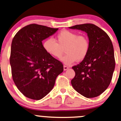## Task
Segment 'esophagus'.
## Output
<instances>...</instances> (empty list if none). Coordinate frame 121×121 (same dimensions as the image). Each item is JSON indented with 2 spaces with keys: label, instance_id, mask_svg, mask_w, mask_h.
Returning a JSON list of instances; mask_svg holds the SVG:
<instances>
[{
  "label": "esophagus",
  "instance_id": "obj_1",
  "mask_svg": "<svg viewBox=\"0 0 121 121\" xmlns=\"http://www.w3.org/2000/svg\"><path fill=\"white\" fill-rule=\"evenodd\" d=\"M63 69H64V70H67V69H69V67L68 66H63Z\"/></svg>",
  "mask_w": 121,
  "mask_h": 121
}]
</instances>
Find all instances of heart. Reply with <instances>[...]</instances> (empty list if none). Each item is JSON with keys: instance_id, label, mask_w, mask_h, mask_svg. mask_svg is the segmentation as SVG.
<instances>
[{"instance_id": "heart-1", "label": "heart", "mask_w": 121, "mask_h": 121, "mask_svg": "<svg viewBox=\"0 0 121 121\" xmlns=\"http://www.w3.org/2000/svg\"><path fill=\"white\" fill-rule=\"evenodd\" d=\"M43 46L49 55L58 59L62 57L65 49L66 54L61 60L65 64L70 65L76 60L80 62L85 59L90 50V42L85 35H78L73 31L63 30L57 34L56 42L48 38Z\"/></svg>"}]
</instances>
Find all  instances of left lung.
<instances>
[{"label": "left lung", "instance_id": "8db88e82", "mask_svg": "<svg viewBox=\"0 0 121 121\" xmlns=\"http://www.w3.org/2000/svg\"><path fill=\"white\" fill-rule=\"evenodd\" d=\"M85 31L90 42L87 56L73 66L75 73L71 85L78 93L90 98L98 97L110 83L115 69L114 48L112 40L104 30L95 24H78L69 27Z\"/></svg>", "mask_w": 121, "mask_h": 121}]
</instances>
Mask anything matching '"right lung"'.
<instances>
[{"mask_svg": "<svg viewBox=\"0 0 121 121\" xmlns=\"http://www.w3.org/2000/svg\"><path fill=\"white\" fill-rule=\"evenodd\" d=\"M58 28L37 24L23 27L13 39L9 58L13 81L25 97L41 99L54 87L63 65L43 48L42 40Z\"/></svg>", "mask_w": 121, "mask_h": 121, "instance_id": "1", "label": "right lung"}]
</instances>
